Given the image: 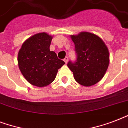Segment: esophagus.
<instances>
[{
  "label": "esophagus",
  "instance_id": "34e87169",
  "mask_svg": "<svg viewBox=\"0 0 128 128\" xmlns=\"http://www.w3.org/2000/svg\"><path fill=\"white\" fill-rule=\"evenodd\" d=\"M68 57H67V56H66V57H65V58H64V62H65V63H67V62H68Z\"/></svg>",
  "mask_w": 128,
  "mask_h": 128
}]
</instances>
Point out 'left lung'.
Instances as JSON below:
<instances>
[{
	"label": "left lung",
	"mask_w": 128,
	"mask_h": 128,
	"mask_svg": "<svg viewBox=\"0 0 128 128\" xmlns=\"http://www.w3.org/2000/svg\"><path fill=\"white\" fill-rule=\"evenodd\" d=\"M75 45L76 60L69 61L68 67L76 82L84 86L96 84L103 78L110 62L107 46L97 35L82 32L71 35Z\"/></svg>",
	"instance_id": "left-lung-1"
}]
</instances>
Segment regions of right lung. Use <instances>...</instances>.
I'll use <instances>...</instances> for the list:
<instances>
[{
    "label": "right lung",
    "mask_w": 128,
    "mask_h": 128,
    "mask_svg": "<svg viewBox=\"0 0 128 128\" xmlns=\"http://www.w3.org/2000/svg\"><path fill=\"white\" fill-rule=\"evenodd\" d=\"M52 36L38 33L27 39L18 54L19 69L32 85L44 87L52 83L59 68L65 63L50 50Z\"/></svg>",
    "instance_id": "add662e5"
}]
</instances>
